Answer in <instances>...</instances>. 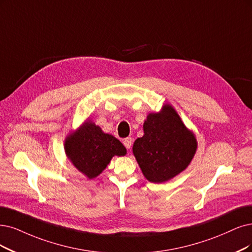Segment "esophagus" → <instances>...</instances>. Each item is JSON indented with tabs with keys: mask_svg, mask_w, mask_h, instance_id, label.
Returning a JSON list of instances; mask_svg holds the SVG:
<instances>
[{
	"mask_svg": "<svg viewBox=\"0 0 252 252\" xmlns=\"http://www.w3.org/2000/svg\"><path fill=\"white\" fill-rule=\"evenodd\" d=\"M124 144H125V146L127 148V150H129V148L132 147V144H133V139H132L131 137L126 138L125 140H124Z\"/></svg>",
	"mask_w": 252,
	"mask_h": 252,
	"instance_id": "1",
	"label": "esophagus"
}]
</instances>
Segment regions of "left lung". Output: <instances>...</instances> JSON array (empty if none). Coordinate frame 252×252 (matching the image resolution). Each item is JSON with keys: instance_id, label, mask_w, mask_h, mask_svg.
Wrapping results in <instances>:
<instances>
[{"instance_id": "8db88e82", "label": "left lung", "mask_w": 252, "mask_h": 252, "mask_svg": "<svg viewBox=\"0 0 252 252\" xmlns=\"http://www.w3.org/2000/svg\"><path fill=\"white\" fill-rule=\"evenodd\" d=\"M143 132L134 142L133 154L144 178L151 183L161 184L175 178L196 154V136L170 104L147 115Z\"/></svg>"}]
</instances>
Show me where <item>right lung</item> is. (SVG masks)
<instances>
[{
    "instance_id": "1",
    "label": "right lung",
    "mask_w": 252,
    "mask_h": 252,
    "mask_svg": "<svg viewBox=\"0 0 252 252\" xmlns=\"http://www.w3.org/2000/svg\"><path fill=\"white\" fill-rule=\"evenodd\" d=\"M67 159L87 179H95L106 169L114 156L124 157L126 148L118 139L86 119L64 140Z\"/></svg>"
}]
</instances>
